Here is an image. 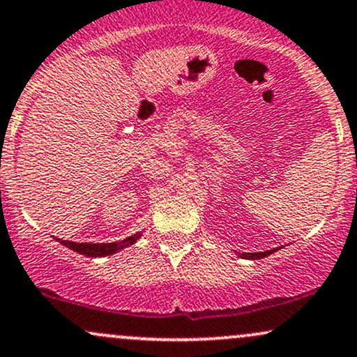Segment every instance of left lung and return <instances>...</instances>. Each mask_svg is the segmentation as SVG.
Segmentation results:
<instances>
[{
    "label": "left lung",
    "mask_w": 357,
    "mask_h": 357,
    "mask_svg": "<svg viewBox=\"0 0 357 357\" xmlns=\"http://www.w3.org/2000/svg\"><path fill=\"white\" fill-rule=\"evenodd\" d=\"M278 248L273 250H267V252H255V253H238L240 258H248V260H260V258H265L268 255H272L273 252H277Z\"/></svg>",
    "instance_id": "left-lung-1"
}]
</instances>
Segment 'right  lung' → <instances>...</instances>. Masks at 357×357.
Masks as SVG:
<instances>
[{
    "instance_id": "obj_1",
    "label": "right lung",
    "mask_w": 357,
    "mask_h": 357,
    "mask_svg": "<svg viewBox=\"0 0 357 357\" xmlns=\"http://www.w3.org/2000/svg\"><path fill=\"white\" fill-rule=\"evenodd\" d=\"M141 235H142V231H137L136 235L127 236L126 240H121V241H112V243H77V241H68V240H61V238H56V241H60L61 245H65V247L73 250V252L80 253V255L109 257V255H114V253H117L119 250L130 247V245L136 243V241L141 238Z\"/></svg>"
}]
</instances>
